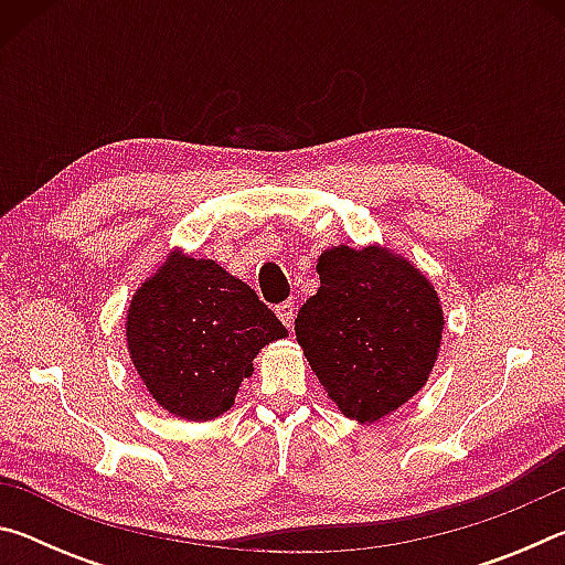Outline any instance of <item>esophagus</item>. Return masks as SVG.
Masks as SVG:
<instances>
[{"label": "esophagus", "instance_id": "obj_1", "mask_svg": "<svg viewBox=\"0 0 565 565\" xmlns=\"http://www.w3.org/2000/svg\"><path fill=\"white\" fill-rule=\"evenodd\" d=\"M276 317L281 319L284 327H291L294 317H296V306H294V301H284V303L276 306Z\"/></svg>", "mask_w": 565, "mask_h": 565}]
</instances>
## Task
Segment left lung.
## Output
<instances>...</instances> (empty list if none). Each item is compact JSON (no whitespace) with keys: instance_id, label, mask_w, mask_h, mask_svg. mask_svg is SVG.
Segmentation results:
<instances>
[{"instance_id":"left-lung-1","label":"left lung","mask_w":565,"mask_h":565,"mask_svg":"<svg viewBox=\"0 0 565 565\" xmlns=\"http://www.w3.org/2000/svg\"><path fill=\"white\" fill-rule=\"evenodd\" d=\"M321 286L296 317V341L349 418L379 420L431 374L444 313L434 286L386 248L319 256Z\"/></svg>"}]
</instances>
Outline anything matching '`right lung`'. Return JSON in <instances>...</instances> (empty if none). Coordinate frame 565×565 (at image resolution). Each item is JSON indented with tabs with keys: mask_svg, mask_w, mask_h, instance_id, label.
<instances>
[{
	"mask_svg": "<svg viewBox=\"0 0 565 565\" xmlns=\"http://www.w3.org/2000/svg\"><path fill=\"white\" fill-rule=\"evenodd\" d=\"M286 327L254 289L209 259L174 256L129 306L127 341L141 381L179 418L232 408L262 347Z\"/></svg>",
	"mask_w": 565,
	"mask_h": 565,
	"instance_id": "add662e5",
	"label": "right lung"
}]
</instances>
